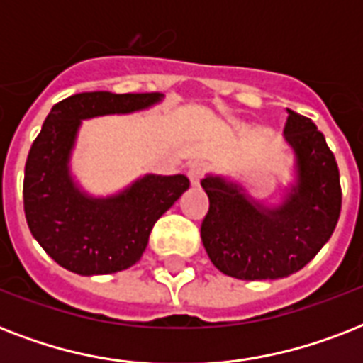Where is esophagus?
Instances as JSON below:
<instances>
[{"instance_id":"1","label":"esophagus","mask_w":363,"mask_h":363,"mask_svg":"<svg viewBox=\"0 0 363 363\" xmlns=\"http://www.w3.org/2000/svg\"><path fill=\"white\" fill-rule=\"evenodd\" d=\"M205 173V164H201V162H196V164H192L190 167H188V179H190V182H192L194 186H198L199 181H201V177H203Z\"/></svg>"}]
</instances>
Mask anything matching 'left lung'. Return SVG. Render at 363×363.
<instances>
[{"label":"left lung","instance_id":"obj_1","mask_svg":"<svg viewBox=\"0 0 363 363\" xmlns=\"http://www.w3.org/2000/svg\"><path fill=\"white\" fill-rule=\"evenodd\" d=\"M284 141L294 152L292 182L279 203L252 198L241 182L205 175L209 213L201 241L224 275L275 281L299 271L332 238L341 213L335 156L311 118L286 109Z\"/></svg>","mask_w":363,"mask_h":363}]
</instances>
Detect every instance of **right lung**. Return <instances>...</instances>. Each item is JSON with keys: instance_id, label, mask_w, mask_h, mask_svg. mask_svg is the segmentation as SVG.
Returning a JSON list of instances; mask_svg holds the SVG:
<instances>
[{"instance_id": "1", "label": "right lung", "mask_w": 363, "mask_h": 363, "mask_svg": "<svg viewBox=\"0 0 363 363\" xmlns=\"http://www.w3.org/2000/svg\"><path fill=\"white\" fill-rule=\"evenodd\" d=\"M164 94L82 92L56 104L24 169V213L31 235L77 275H107L139 262L160 216L190 186L186 175H143L111 196H92L71 171L82 121L131 115Z\"/></svg>"}]
</instances>
